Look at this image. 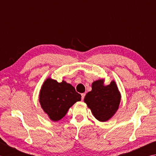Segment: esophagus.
Returning <instances> with one entry per match:
<instances>
[{"mask_svg": "<svg viewBox=\"0 0 156 156\" xmlns=\"http://www.w3.org/2000/svg\"><path fill=\"white\" fill-rule=\"evenodd\" d=\"M85 96V94H81V100H82L84 99Z\"/></svg>", "mask_w": 156, "mask_h": 156, "instance_id": "esophagus-1", "label": "esophagus"}]
</instances>
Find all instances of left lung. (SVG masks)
Segmentation results:
<instances>
[{
  "instance_id": "left-lung-1",
  "label": "left lung",
  "mask_w": 156,
  "mask_h": 156,
  "mask_svg": "<svg viewBox=\"0 0 156 156\" xmlns=\"http://www.w3.org/2000/svg\"><path fill=\"white\" fill-rule=\"evenodd\" d=\"M104 79H98L92 83L91 91L85 96L84 101L95 118L100 122L110 119L118 110L121 100L119 88L114 80L108 85Z\"/></svg>"
}]
</instances>
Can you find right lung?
Wrapping results in <instances>:
<instances>
[{"mask_svg": "<svg viewBox=\"0 0 156 156\" xmlns=\"http://www.w3.org/2000/svg\"><path fill=\"white\" fill-rule=\"evenodd\" d=\"M81 100V96L71 84L64 80L58 83L50 77L44 81L39 94L41 107L55 122L62 119L70 108Z\"/></svg>", "mask_w": 156, "mask_h": 156, "instance_id": "add662e5", "label": "right lung"}]
</instances>
